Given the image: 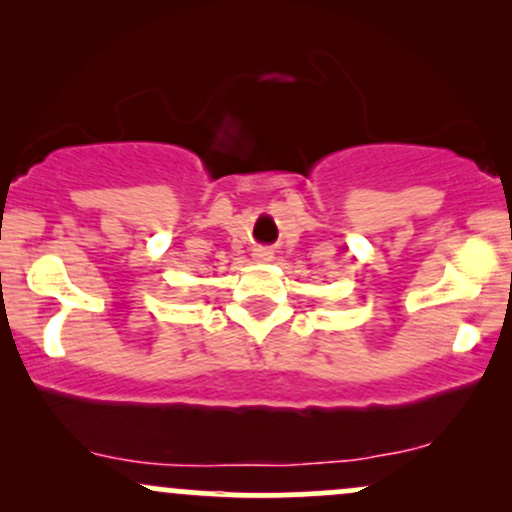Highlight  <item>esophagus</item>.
Instances as JSON below:
<instances>
[{"label":"esophagus","mask_w":512,"mask_h":512,"mask_svg":"<svg viewBox=\"0 0 512 512\" xmlns=\"http://www.w3.org/2000/svg\"><path fill=\"white\" fill-rule=\"evenodd\" d=\"M252 255H255L257 262H269L274 257V252L269 250V248H255V252H252Z\"/></svg>","instance_id":"esophagus-1"}]
</instances>
